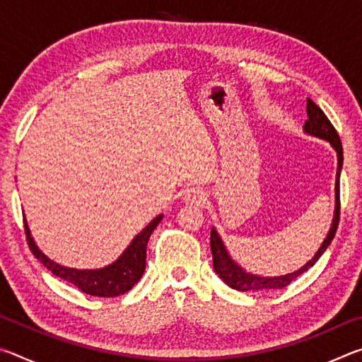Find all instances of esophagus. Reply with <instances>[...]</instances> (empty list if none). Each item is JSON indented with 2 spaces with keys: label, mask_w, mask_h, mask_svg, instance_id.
Listing matches in <instances>:
<instances>
[{
  "label": "esophagus",
  "mask_w": 362,
  "mask_h": 362,
  "mask_svg": "<svg viewBox=\"0 0 362 362\" xmlns=\"http://www.w3.org/2000/svg\"><path fill=\"white\" fill-rule=\"evenodd\" d=\"M187 204H192V206H199L203 204L206 201V196L201 193V192H189L185 194V198H183Z\"/></svg>",
  "instance_id": "obj_1"
}]
</instances>
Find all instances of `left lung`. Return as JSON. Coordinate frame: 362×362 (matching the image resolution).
I'll return each instance as SVG.
<instances>
[{"mask_svg": "<svg viewBox=\"0 0 362 362\" xmlns=\"http://www.w3.org/2000/svg\"><path fill=\"white\" fill-rule=\"evenodd\" d=\"M306 113H308V119H306L305 127H303L305 132L330 142V145H332L337 151V159H339V166H337V182H335V216H334L332 226H330L326 240H324L320 250L315 254L313 259L300 268L298 272L284 274V276H278V278H262V276H257V274H250L244 272L241 267H238L236 263L230 259V255L226 254V249L223 246L222 240H220L217 231L212 228L211 250H212L214 269H216L218 278L222 279L225 284L233 287V289L243 291V292H263V291L283 289V287L289 286L292 281H296L300 274H303L306 269L313 267L315 263L320 260V257L324 254V250L327 249L329 244L334 240L337 226H339V222H340V170H341V163H343V148H341L339 132H337V129L332 126V122L329 121V118L324 115L322 110L311 99H306Z\"/></svg>", "mask_w": 362, "mask_h": 362, "instance_id": "obj_1", "label": "left lung"}]
</instances>
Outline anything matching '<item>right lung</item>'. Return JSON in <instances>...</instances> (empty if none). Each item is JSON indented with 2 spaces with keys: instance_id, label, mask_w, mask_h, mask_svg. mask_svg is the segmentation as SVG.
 Masks as SVG:
<instances>
[{
  "instance_id": "1",
  "label": "right lung",
  "mask_w": 362,
  "mask_h": 362,
  "mask_svg": "<svg viewBox=\"0 0 362 362\" xmlns=\"http://www.w3.org/2000/svg\"><path fill=\"white\" fill-rule=\"evenodd\" d=\"M161 218L163 216L153 218L150 225L134 238L129 247L122 252L118 260L112 263V265L100 269H75L62 267L59 265V263L52 262L36 247L25 220H23V226H25V235L30 250H32L36 259H38L47 269H51L56 276L62 278L64 281H69L73 286H76L79 291L89 293V296L118 297L121 293L131 291L132 287L139 283V279L142 278L146 263V244H148L151 233L156 228L158 223L161 222Z\"/></svg>"
}]
</instances>
